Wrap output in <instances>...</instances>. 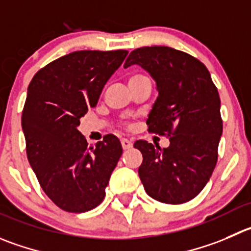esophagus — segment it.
<instances>
[{"mask_svg":"<svg viewBox=\"0 0 251 251\" xmlns=\"http://www.w3.org/2000/svg\"><path fill=\"white\" fill-rule=\"evenodd\" d=\"M121 143H122V148H123L124 150H129L130 148L133 147V143L128 139H124V138L121 140Z\"/></svg>","mask_w":251,"mask_h":251,"instance_id":"esophagus-1","label":"esophagus"}]
</instances>
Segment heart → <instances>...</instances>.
<instances>
[{"label": "heart", "mask_w": 251, "mask_h": 251, "mask_svg": "<svg viewBox=\"0 0 251 251\" xmlns=\"http://www.w3.org/2000/svg\"><path fill=\"white\" fill-rule=\"evenodd\" d=\"M142 77H145V76H143V75H139V74H137V75H133V76H130V78H129V81H134V80H139V78H142Z\"/></svg>", "instance_id": "heart-1"}]
</instances>
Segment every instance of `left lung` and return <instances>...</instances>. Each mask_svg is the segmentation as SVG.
Returning a JSON list of instances; mask_svg holds the SVG:
<instances>
[{
	"label": "left lung",
	"mask_w": 251,
	"mask_h": 251,
	"mask_svg": "<svg viewBox=\"0 0 251 251\" xmlns=\"http://www.w3.org/2000/svg\"><path fill=\"white\" fill-rule=\"evenodd\" d=\"M135 64L150 74L159 92L148 130L170 138L164 149L145 140L134 143L143 154L139 177L151 199L185 203L203 190L216 168L223 132L218 90L204 64L173 48L133 50L124 68Z\"/></svg>",
	"instance_id": "obj_1"
}]
</instances>
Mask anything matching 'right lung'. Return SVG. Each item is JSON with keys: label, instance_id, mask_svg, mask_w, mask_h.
<instances>
[{"label": "right lung", "instance_id": "add662e5", "mask_svg": "<svg viewBox=\"0 0 251 251\" xmlns=\"http://www.w3.org/2000/svg\"><path fill=\"white\" fill-rule=\"evenodd\" d=\"M127 54L70 52L40 69L28 86L22 112L28 161L43 191L66 212L82 213L103 201L123 152L112 134L88 148L77 127Z\"/></svg>", "mask_w": 251, "mask_h": 251}]
</instances>
